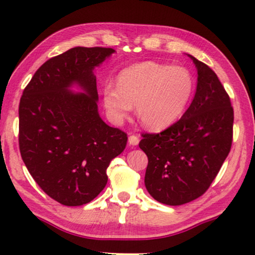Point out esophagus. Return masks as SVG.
I'll return each mask as SVG.
<instances>
[{
    "mask_svg": "<svg viewBox=\"0 0 255 255\" xmlns=\"http://www.w3.org/2000/svg\"><path fill=\"white\" fill-rule=\"evenodd\" d=\"M139 142V137L137 134H131L130 137H128V144L132 145V146H135L138 145Z\"/></svg>",
    "mask_w": 255,
    "mask_h": 255,
    "instance_id": "obj_1",
    "label": "esophagus"
}]
</instances>
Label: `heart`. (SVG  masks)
<instances>
[{
  "mask_svg": "<svg viewBox=\"0 0 255 255\" xmlns=\"http://www.w3.org/2000/svg\"><path fill=\"white\" fill-rule=\"evenodd\" d=\"M194 88V79L186 68L155 61L138 62L120 73L117 88H104L103 102L115 122L124 120L132 106H137L138 117L144 127L162 130L182 116Z\"/></svg>",
  "mask_w": 255,
  "mask_h": 255,
  "instance_id": "1",
  "label": "heart"
}]
</instances>
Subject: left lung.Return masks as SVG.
I'll use <instances>...</instances> for the list:
<instances>
[{
	"label": "left lung",
	"instance_id": "1",
	"mask_svg": "<svg viewBox=\"0 0 255 255\" xmlns=\"http://www.w3.org/2000/svg\"><path fill=\"white\" fill-rule=\"evenodd\" d=\"M197 88L183 116L159 133H142L145 186L167 205H182L209 189L233 140V108L216 73L194 57Z\"/></svg>",
	"mask_w": 255,
	"mask_h": 255
}]
</instances>
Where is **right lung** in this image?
Masks as SVG:
<instances>
[{"instance_id":"1","label":"right lung","mask_w":255,"mask_h":255,"mask_svg":"<svg viewBox=\"0 0 255 255\" xmlns=\"http://www.w3.org/2000/svg\"><path fill=\"white\" fill-rule=\"evenodd\" d=\"M115 50L74 47L44 62L19 102L18 144L27 170L54 201L78 207L108 182L107 168L124 151L128 134L97 113L95 66ZM79 83L86 93L67 90Z\"/></svg>"}]
</instances>
